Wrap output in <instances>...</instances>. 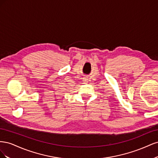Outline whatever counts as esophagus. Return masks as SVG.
<instances>
[{"mask_svg":"<svg viewBox=\"0 0 158 158\" xmlns=\"http://www.w3.org/2000/svg\"><path fill=\"white\" fill-rule=\"evenodd\" d=\"M87 80H88V78H84V81H85V82H86Z\"/></svg>","mask_w":158,"mask_h":158,"instance_id":"1","label":"esophagus"}]
</instances>
